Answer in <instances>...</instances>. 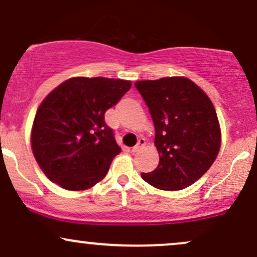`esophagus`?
<instances>
[{
  "mask_svg": "<svg viewBox=\"0 0 257 257\" xmlns=\"http://www.w3.org/2000/svg\"><path fill=\"white\" fill-rule=\"evenodd\" d=\"M144 146H146V140H144V138H140V140H138V143L136 144L134 148H132L131 152L134 154L140 152V149H142V148H143Z\"/></svg>",
  "mask_w": 257,
  "mask_h": 257,
  "instance_id": "34e87169",
  "label": "esophagus"
}]
</instances>
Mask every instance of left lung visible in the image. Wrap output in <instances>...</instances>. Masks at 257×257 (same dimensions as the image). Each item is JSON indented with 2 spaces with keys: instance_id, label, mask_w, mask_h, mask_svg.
Listing matches in <instances>:
<instances>
[{
  "instance_id": "left-lung-1",
  "label": "left lung",
  "mask_w": 257,
  "mask_h": 257,
  "mask_svg": "<svg viewBox=\"0 0 257 257\" xmlns=\"http://www.w3.org/2000/svg\"><path fill=\"white\" fill-rule=\"evenodd\" d=\"M155 126L159 166L142 173L150 185L167 191L188 188L209 170L221 144L215 108L206 92L184 77L135 83Z\"/></svg>"
}]
</instances>
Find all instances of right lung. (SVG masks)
Masks as SVG:
<instances>
[{"label":"right lung","instance_id":"1","mask_svg":"<svg viewBox=\"0 0 257 257\" xmlns=\"http://www.w3.org/2000/svg\"><path fill=\"white\" fill-rule=\"evenodd\" d=\"M130 87L128 80L75 77L43 99L33 120L31 146L51 182L80 191L103 179L121 152L104 113Z\"/></svg>","mask_w":257,"mask_h":257}]
</instances>
